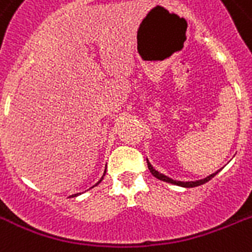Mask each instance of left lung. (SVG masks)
I'll use <instances>...</instances> for the list:
<instances>
[{
    "mask_svg": "<svg viewBox=\"0 0 252 252\" xmlns=\"http://www.w3.org/2000/svg\"><path fill=\"white\" fill-rule=\"evenodd\" d=\"M148 169H149V172L155 176L156 178H158V180H161V181H165V182H169V184H174V185H178V186H184V188H195V186H199V185H203V184H206L207 181H210L211 178L216 176L217 173H213V174H210L209 177L203 178V180H198V181H190V182H181V181H174V180H172V178L166 177V176H164V174H161V173H158L157 170H155L153 169V166H152L149 162H148Z\"/></svg>",
    "mask_w": 252,
    "mask_h": 252,
    "instance_id": "1",
    "label": "left lung"
}]
</instances>
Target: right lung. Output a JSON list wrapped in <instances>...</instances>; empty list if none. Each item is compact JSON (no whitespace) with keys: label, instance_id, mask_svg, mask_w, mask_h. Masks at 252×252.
<instances>
[{"label":"right lung","instance_id":"1","mask_svg":"<svg viewBox=\"0 0 252 252\" xmlns=\"http://www.w3.org/2000/svg\"><path fill=\"white\" fill-rule=\"evenodd\" d=\"M104 174H105V172H104ZM104 174H103V176H104ZM101 180H103V177H101V178H100V181L97 182V184H95V185H94V186H96V185H99V184H100V182H101ZM94 186H92V188H94ZM75 195H76V194H74V195H71V197H75Z\"/></svg>","mask_w":252,"mask_h":252}]
</instances>
